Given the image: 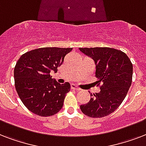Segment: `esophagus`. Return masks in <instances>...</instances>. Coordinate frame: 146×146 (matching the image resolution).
<instances>
[{"label": "esophagus", "instance_id": "esophagus-1", "mask_svg": "<svg viewBox=\"0 0 146 146\" xmlns=\"http://www.w3.org/2000/svg\"><path fill=\"white\" fill-rule=\"evenodd\" d=\"M71 89H73V90H76V91H80V88H78L75 84H71Z\"/></svg>", "mask_w": 146, "mask_h": 146}]
</instances>
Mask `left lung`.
<instances>
[{"label": "left lung", "mask_w": 146, "mask_h": 146, "mask_svg": "<svg viewBox=\"0 0 146 146\" xmlns=\"http://www.w3.org/2000/svg\"><path fill=\"white\" fill-rule=\"evenodd\" d=\"M80 50L94 60L97 82L101 84L100 92L91 93L90 101L80 105V109L90 117H104L124 100L132 83L133 64L124 52L111 48H80Z\"/></svg>", "instance_id": "left-lung-1"}]
</instances>
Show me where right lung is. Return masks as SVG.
I'll use <instances>...</instances> for the list:
<instances>
[{
    "label": "right lung",
    "instance_id": "1",
    "mask_svg": "<svg viewBox=\"0 0 146 146\" xmlns=\"http://www.w3.org/2000/svg\"><path fill=\"white\" fill-rule=\"evenodd\" d=\"M72 48H41L25 53L14 68L15 88L23 104L42 117L57 113L64 105L70 84H60L51 79Z\"/></svg>",
    "mask_w": 146,
    "mask_h": 146
}]
</instances>
